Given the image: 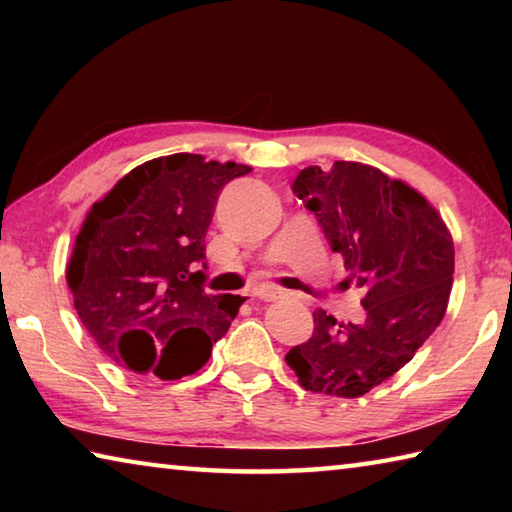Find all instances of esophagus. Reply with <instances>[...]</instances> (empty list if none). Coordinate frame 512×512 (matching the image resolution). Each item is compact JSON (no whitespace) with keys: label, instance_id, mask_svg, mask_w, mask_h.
<instances>
[{"label":"esophagus","instance_id":"1","mask_svg":"<svg viewBox=\"0 0 512 512\" xmlns=\"http://www.w3.org/2000/svg\"><path fill=\"white\" fill-rule=\"evenodd\" d=\"M253 296L259 298V300H266V302H275L287 296L282 289H275V287H259V289H253Z\"/></svg>","mask_w":512,"mask_h":512}]
</instances>
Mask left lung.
Returning <instances> with one entry per match:
<instances>
[{
  "instance_id": "8db88e82",
  "label": "left lung",
  "mask_w": 512,
  "mask_h": 512,
  "mask_svg": "<svg viewBox=\"0 0 512 512\" xmlns=\"http://www.w3.org/2000/svg\"><path fill=\"white\" fill-rule=\"evenodd\" d=\"M345 271L366 289V320L314 311V334L284 361L311 393L361 397L413 359L440 325L454 280V241L418 189L361 162L307 167L293 183Z\"/></svg>"
}]
</instances>
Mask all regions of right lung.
Segmentation results:
<instances>
[{
  "mask_svg": "<svg viewBox=\"0 0 512 512\" xmlns=\"http://www.w3.org/2000/svg\"><path fill=\"white\" fill-rule=\"evenodd\" d=\"M237 162L173 153L126 173L85 214L67 264L83 327L119 366L164 381L194 375L246 298L205 293V235ZM205 268V264H203Z\"/></svg>",
  "mask_w": 512,
  "mask_h": 512,
  "instance_id": "add662e5",
  "label": "right lung"
}]
</instances>
